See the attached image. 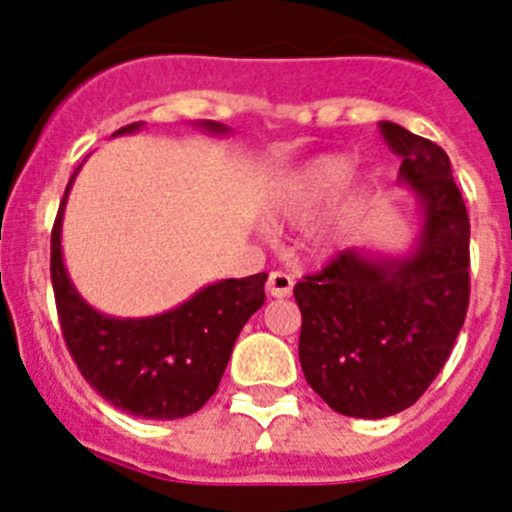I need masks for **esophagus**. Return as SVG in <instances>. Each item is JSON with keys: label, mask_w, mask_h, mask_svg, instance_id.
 <instances>
[{"label": "esophagus", "mask_w": 512, "mask_h": 512, "mask_svg": "<svg viewBox=\"0 0 512 512\" xmlns=\"http://www.w3.org/2000/svg\"><path fill=\"white\" fill-rule=\"evenodd\" d=\"M295 287V279L289 277L287 271H271L269 282H266V292L271 297H289Z\"/></svg>", "instance_id": "esophagus-1"}]
</instances>
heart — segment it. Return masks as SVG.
Returning a JSON list of instances; mask_svg holds the SVG:
<instances>
[{"mask_svg":"<svg viewBox=\"0 0 512 512\" xmlns=\"http://www.w3.org/2000/svg\"><path fill=\"white\" fill-rule=\"evenodd\" d=\"M356 158L348 153H323V156L310 158L307 164L292 176H287L282 187L277 189L274 200H271V215L277 220H287V223H307L310 217L318 215L320 210L336 200L342 189L346 188V200L356 202L364 194L372 192L374 176L372 174H356ZM343 243V225L328 223L318 228L310 235V251L315 256H330L338 251Z\"/></svg>","mask_w":512,"mask_h":512,"instance_id":"heart-1","label":"heart"}]
</instances>
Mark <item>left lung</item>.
Returning <instances> with one entry per match:
<instances>
[{
  "instance_id": "1",
  "label": "left lung",
  "mask_w": 512,
  "mask_h": 512,
  "mask_svg": "<svg viewBox=\"0 0 512 512\" xmlns=\"http://www.w3.org/2000/svg\"><path fill=\"white\" fill-rule=\"evenodd\" d=\"M382 135L400 153L420 230L405 253L346 248L295 284L300 364L336 413L379 420L431 387L469 305V217L441 146L395 122Z\"/></svg>"
}]
</instances>
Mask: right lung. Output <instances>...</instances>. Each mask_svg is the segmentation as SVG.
<instances>
[{
  "label": "right lung",
  "instance_id": "add662e5",
  "mask_svg": "<svg viewBox=\"0 0 512 512\" xmlns=\"http://www.w3.org/2000/svg\"><path fill=\"white\" fill-rule=\"evenodd\" d=\"M197 125L210 135L230 133L215 120ZM140 128L143 122H133L115 135ZM79 169L63 194L51 235V279L66 346L84 379L115 408L151 420L187 418L215 395L235 338L264 305L266 274L220 279L151 318H115L94 310L71 282L61 248L63 212Z\"/></svg>",
  "mask_w": 512,
  "mask_h": 512
}]
</instances>
